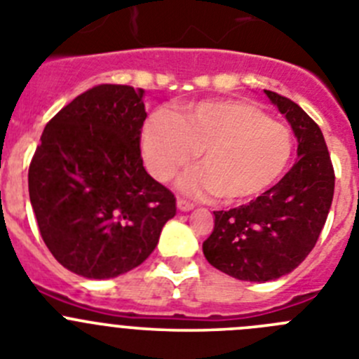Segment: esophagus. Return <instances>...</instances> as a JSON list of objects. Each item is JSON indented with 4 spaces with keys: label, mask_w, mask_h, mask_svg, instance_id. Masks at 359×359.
Listing matches in <instances>:
<instances>
[{
    "label": "esophagus",
    "mask_w": 359,
    "mask_h": 359,
    "mask_svg": "<svg viewBox=\"0 0 359 359\" xmlns=\"http://www.w3.org/2000/svg\"><path fill=\"white\" fill-rule=\"evenodd\" d=\"M177 208H180L182 212H189L194 208V205H192L190 201H185V199H177Z\"/></svg>",
    "instance_id": "34e87169"
}]
</instances>
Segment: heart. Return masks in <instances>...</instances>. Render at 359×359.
<instances>
[{
	"label": "heart",
	"instance_id": "obj_1",
	"mask_svg": "<svg viewBox=\"0 0 359 359\" xmlns=\"http://www.w3.org/2000/svg\"><path fill=\"white\" fill-rule=\"evenodd\" d=\"M293 140L284 123L239 100H205L177 115L152 113L142 129V152L149 172L170 182L196 154L198 169L187 174L182 190L189 196H215L243 203L278 182L290 163Z\"/></svg>",
	"mask_w": 359,
	"mask_h": 359
}]
</instances>
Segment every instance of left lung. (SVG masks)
Returning <instances> with one entry per match:
<instances>
[{
    "label": "left lung",
    "mask_w": 359,
    "mask_h": 359,
    "mask_svg": "<svg viewBox=\"0 0 359 359\" xmlns=\"http://www.w3.org/2000/svg\"><path fill=\"white\" fill-rule=\"evenodd\" d=\"M298 142L290 172L264 194L214 212L203 253L214 268L239 280L268 282L291 273L315 248L334 194V170L320 128L302 107L264 90Z\"/></svg>",
    "instance_id": "left-lung-1"
}]
</instances>
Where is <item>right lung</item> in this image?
Masks as SVG:
<instances>
[{"label": "right lung", "mask_w": 359, "mask_h": 359, "mask_svg": "<svg viewBox=\"0 0 359 359\" xmlns=\"http://www.w3.org/2000/svg\"><path fill=\"white\" fill-rule=\"evenodd\" d=\"M145 91L100 84L48 122L28 169L41 237L66 269L115 278L152 253L176 199L144 169Z\"/></svg>", "instance_id": "add662e5"}]
</instances>
